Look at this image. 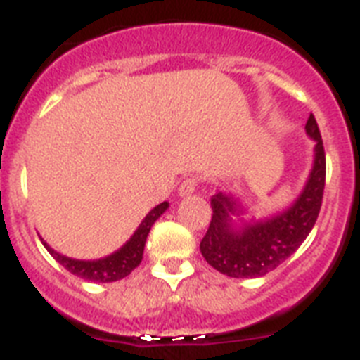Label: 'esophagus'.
Returning a JSON list of instances; mask_svg holds the SVG:
<instances>
[{
    "mask_svg": "<svg viewBox=\"0 0 360 360\" xmlns=\"http://www.w3.org/2000/svg\"><path fill=\"white\" fill-rule=\"evenodd\" d=\"M196 186H198V178L196 176H187L184 178L180 187H178V195L180 196H189L196 191Z\"/></svg>",
    "mask_w": 360,
    "mask_h": 360,
    "instance_id": "esophagus-1",
    "label": "esophagus"
}]
</instances>
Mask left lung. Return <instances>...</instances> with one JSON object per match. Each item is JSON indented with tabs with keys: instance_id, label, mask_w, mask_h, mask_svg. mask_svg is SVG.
<instances>
[{
	"instance_id": "1",
	"label": "left lung",
	"mask_w": 360,
	"mask_h": 360,
	"mask_svg": "<svg viewBox=\"0 0 360 360\" xmlns=\"http://www.w3.org/2000/svg\"><path fill=\"white\" fill-rule=\"evenodd\" d=\"M307 135L316 141L314 165L307 186L290 207L265 219L238 218L243 209L232 195L216 193L211 198L212 218L200 241L205 262L229 278H262L281 265L301 247L316 225L323 203L326 158L316 117L307 120Z\"/></svg>"
}]
</instances>
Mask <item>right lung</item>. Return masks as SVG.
Masks as SVG:
<instances>
[{
	"label": "right lung",
	"mask_w": 360,
	"mask_h": 360,
	"mask_svg": "<svg viewBox=\"0 0 360 360\" xmlns=\"http://www.w3.org/2000/svg\"><path fill=\"white\" fill-rule=\"evenodd\" d=\"M167 207H169V203L162 202L160 205L151 209L149 214L142 219V224L139 225L135 234H133V236L129 238V240L126 241L119 250H117V252L110 254V256L103 257V259H94V262L72 259V257H66L63 256V254L56 252V250H53L46 241L43 240L41 241H43V245L46 247V250L52 254L53 259H56L57 263H61V265L65 266L68 272H72L73 276L86 279V281H95V283L119 281V279L131 274L133 270L141 265L149 231H151L153 224H155L162 214H164Z\"/></svg>",
	"instance_id": "add662e5"
}]
</instances>
